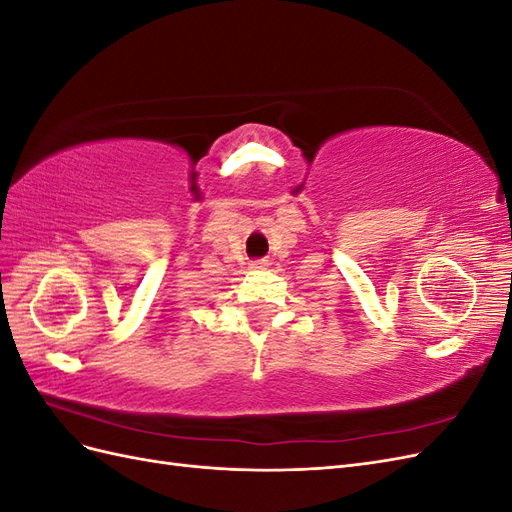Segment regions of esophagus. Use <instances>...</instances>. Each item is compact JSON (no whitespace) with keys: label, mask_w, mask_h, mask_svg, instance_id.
Returning <instances> with one entry per match:
<instances>
[{"label":"esophagus","mask_w":512,"mask_h":512,"mask_svg":"<svg viewBox=\"0 0 512 512\" xmlns=\"http://www.w3.org/2000/svg\"><path fill=\"white\" fill-rule=\"evenodd\" d=\"M267 267H269V260H256L252 262L250 269H267Z\"/></svg>","instance_id":"34e87169"}]
</instances>
